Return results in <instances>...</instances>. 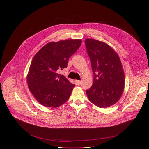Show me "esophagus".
<instances>
[{
    "label": "esophagus",
    "mask_w": 149,
    "mask_h": 149,
    "mask_svg": "<svg viewBox=\"0 0 149 149\" xmlns=\"http://www.w3.org/2000/svg\"><path fill=\"white\" fill-rule=\"evenodd\" d=\"M75 82H76L77 85H78V86H80L81 84V81H78V80H76Z\"/></svg>",
    "instance_id": "obj_1"
}]
</instances>
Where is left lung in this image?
<instances>
[{
    "instance_id": "obj_1",
    "label": "left lung",
    "mask_w": 149,
    "mask_h": 149,
    "mask_svg": "<svg viewBox=\"0 0 149 149\" xmlns=\"http://www.w3.org/2000/svg\"><path fill=\"white\" fill-rule=\"evenodd\" d=\"M85 44L89 55L93 83L86 90L89 100L100 108L115 104L124 88V73L119 56L108 44L93 39H86Z\"/></svg>"
}]
</instances>
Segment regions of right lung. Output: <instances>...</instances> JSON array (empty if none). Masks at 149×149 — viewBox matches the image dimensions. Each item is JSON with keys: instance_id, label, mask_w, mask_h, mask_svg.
<instances>
[{"instance_id": "obj_1", "label": "right lung", "mask_w": 149, "mask_h": 149, "mask_svg": "<svg viewBox=\"0 0 149 149\" xmlns=\"http://www.w3.org/2000/svg\"><path fill=\"white\" fill-rule=\"evenodd\" d=\"M81 43V39L51 42L35 54L27 75V83L40 104L56 108L68 101L75 86L58 72L67 67L69 58Z\"/></svg>"}]
</instances>
